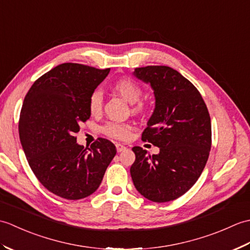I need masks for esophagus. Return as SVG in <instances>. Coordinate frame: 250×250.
<instances>
[{"instance_id": "obj_1", "label": "esophagus", "mask_w": 250, "mask_h": 250, "mask_svg": "<svg viewBox=\"0 0 250 250\" xmlns=\"http://www.w3.org/2000/svg\"><path fill=\"white\" fill-rule=\"evenodd\" d=\"M116 148H117V151H118V152H121V151H124V150L126 149V147L125 145L120 144V143H116Z\"/></svg>"}]
</instances>
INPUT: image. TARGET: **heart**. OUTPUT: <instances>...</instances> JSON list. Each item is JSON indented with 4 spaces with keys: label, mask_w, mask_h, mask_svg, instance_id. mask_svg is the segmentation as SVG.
Here are the masks:
<instances>
[{
    "label": "heart",
    "mask_w": 250,
    "mask_h": 250,
    "mask_svg": "<svg viewBox=\"0 0 250 250\" xmlns=\"http://www.w3.org/2000/svg\"><path fill=\"white\" fill-rule=\"evenodd\" d=\"M111 87L115 91L120 94L122 98L128 101L129 103H135L140 99L142 94V88L133 79L129 77L118 78L111 84ZM103 104V97L100 91H94L89 98V109L93 115L99 114L102 110ZM143 108V104H137L134 110H141ZM131 125L128 124H121V122H114L110 121L103 126V132L110 137L115 139L125 140L129 137L131 134Z\"/></svg>",
    "instance_id": "1"
}]
</instances>
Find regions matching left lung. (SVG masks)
<instances>
[{
    "instance_id": "obj_1",
    "label": "left lung",
    "mask_w": 250,
    "mask_h": 250,
    "mask_svg": "<svg viewBox=\"0 0 250 250\" xmlns=\"http://www.w3.org/2000/svg\"><path fill=\"white\" fill-rule=\"evenodd\" d=\"M133 75L153 90L155 109L142 140L160 152L151 156L142 147L132 148L131 177L146 199L173 201L192 187L205 167L211 146L208 109L198 89L172 67H137Z\"/></svg>"
}]
</instances>
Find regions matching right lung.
Segmentation results:
<instances>
[{
    "instance_id": "right-lung-1",
    "label": "right lung",
    "mask_w": 250,
    "mask_h": 250,
    "mask_svg": "<svg viewBox=\"0 0 250 250\" xmlns=\"http://www.w3.org/2000/svg\"><path fill=\"white\" fill-rule=\"evenodd\" d=\"M78 63H62L41 76L26 93L19 136L36 178L54 194L81 200L92 194L116 155L108 140L77 144L79 124L90 118L89 98L108 75Z\"/></svg>"
}]
</instances>
